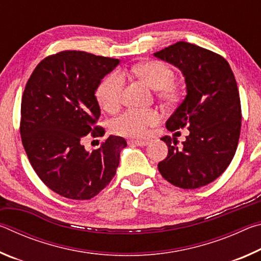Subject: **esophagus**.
Here are the masks:
<instances>
[{
	"label": "esophagus",
	"instance_id": "obj_1",
	"mask_svg": "<svg viewBox=\"0 0 261 261\" xmlns=\"http://www.w3.org/2000/svg\"><path fill=\"white\" fill-rule=\"evenodd\" d=\"M129 144H134V145H137V146H146V145H148V141H145V140H130Z\"/></svg>",
	"mask_w": 261,
	"mask_h": 261
}]
</instances>
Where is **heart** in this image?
Listing matches in <instances>:
<instances>
[{
    "label": "heart",
    "mask_w": 261,
    "mask_h": 261,
    "mask_svg": "<svg viewBox=\"0 0 261 261\" xmlns=\"http://www.w3.org/2000/svg\"><path fill=\"white\" fill-rule=\"evenodd\" d=\"M132 71L140 79L158 90V94L166 102H176L180 98V88L174 83L175 72L165 62L152 60L137 64ZM125 78L121 71L110 72L96 88L95 95L101 107L109 113L120 108L124 91ZM160 121V114L154 109L130 108L117 116L112 123L115 134L145 138L148 135V127Z\"/></svg>",
    "instance_id": "1"
}]
</instances>
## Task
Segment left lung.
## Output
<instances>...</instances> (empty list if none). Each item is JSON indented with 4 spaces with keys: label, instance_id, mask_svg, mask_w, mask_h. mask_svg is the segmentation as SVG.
Returning <instances> with one entry per match:
<instances>
[{
    "label": "left lung",
    "instance_id": "1",
    "mask_svg": "<svg viewBox=\"0 0 261 261\" xmlns=\"http://www.w3.org/2000/svg\"><path fill=\"white\" fill-rule=\"evenodd\" d=\"M154 56L177 67L187 83V95L167 121V129L188 126L190 131L179 147L177 140L162 137L168 155L158 169L175 187H204L227 169L237 149L242 109L235 76L222 56L189 42L178 41Z\"/></svg>",
    "mask_w": 261,
    "mask_h": 261
}]
</instances>
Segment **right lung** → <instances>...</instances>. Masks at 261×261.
<instances>
[{"label":"right lung","instance_id":"add662e5","mask_svg":"<svg viewBox=\"0 0 261 261\" xmlns=\"http://www.w3.org/2000/svg\"><path fill=\"white\" fill-rule=\"evenodd\" d=\"M118 63L112 57L63 50L45 57L26 83L21 143L39 178L62 197L91 199L116 174L124 138L109 136L92 152L84 143L105 135L96 125L100 107L94 93Z\"/></svg>","mask_w":261,"mask_h":261}]
</instances>
